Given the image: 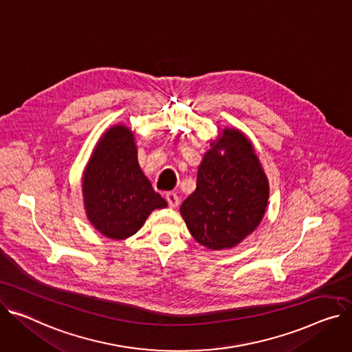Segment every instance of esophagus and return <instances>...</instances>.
<instances>
[{
    "label": "esophagus",
    "instance_id": "1",
    "mask_svg": "<svg viewBox=\"0 0 352 352\" xmlns=\"http://www.w3.org/2000/svg\"><path fill=\"white\" fill-rule=\"evenodd\" d=\"M166 199H167L170 208H177L178 204H179V198H178V195L175 192H168L166 195Z\"/></svg>",
    "mask_w": 352,
    "mask_h": 352
}]
</instances>
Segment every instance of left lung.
Returning a JSON list of instances; mask_svg holds the SVG:
<instances>
[{"label": "left lung", "mask_w": 352, "mask_h": 352, "mask_svg": "<svg viewBox=\"0 0 352 352\" xmlns=\"http://www.w3.org/2000/svg\"><path fill=\"white\" fill-rule=\"evenodd\" d=\"M219 133L204 154L197 188L179 214L192 238L210 250L238 246L261 225L269 204V179L254 147L236 127Z\"/></svg>", "instance_id": "1"}]
</instances>
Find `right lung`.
I'll list each match as a JSON object with an SVG mask.
<instances>
[{"label": "right lung", "instance_id": "add662e5", "mask_svg": "<svg viewBox=\"0 0 352 352\" xmlns=\"http://www.w3.org/2000/svg\"><path fill=\"white\" fill-rule=\"evenodd\" d=\"M87 221L103 236H133L155 209L167 208L137 160L135 135L126 124L107 129L93 148L82 177Z\"/></svg>", "mask_w": 352, "mask_h": 352}]
</instances>
